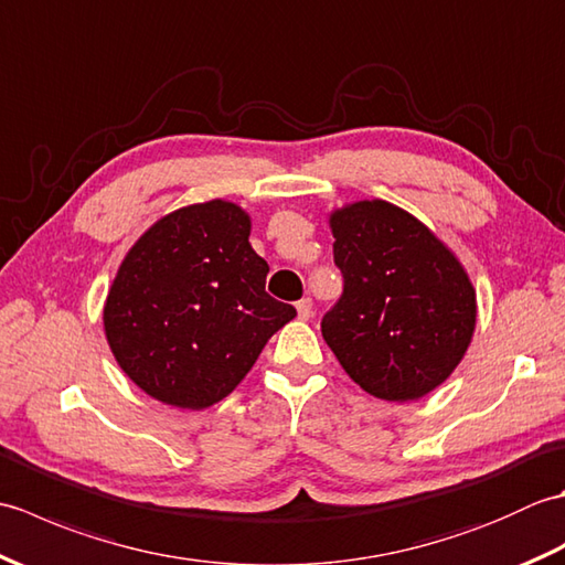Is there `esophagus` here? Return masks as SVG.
<instances>
[{
	"label": "esophagus",
	"mask_w": 565,
	"mask_h": 565,
	"mask_svg": "<svg viewBox=\"0 0 565 565\" xmlns=\"http://www.w3.org/2000/svg\"><path fill=\"white\" fill-rule=\"evenodd\" d=\"M296 310H298V318L308 320L310 316H313V301H310V298H301V301L296 303Z\"/></svg>",
	"instance_id": "34e87169"
}]
</instances>
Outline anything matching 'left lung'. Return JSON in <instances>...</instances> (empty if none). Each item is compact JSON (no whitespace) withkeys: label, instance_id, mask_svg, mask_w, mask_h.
I'll use <instances>...</instances> for the list:
<instances>
[{"label":"left lung","instance_id":"obj_1","mask_svg":"<svg viewBox=\"0 0 565 565\" xmlns=\"http://www.w3.org/2000/svg\"><path fill=\"white\" fill-rule=\"evenodd\" d=\"M330 227L344 291L322 316V338L369 395L423 398L471 344V279L427 225L388 201L350 203Z\"/></svg>","mask_w":565,"mask_h":565}]
</instances>
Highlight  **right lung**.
Wrapping results in <instances>:
<instances>
[{"label": "right lung", "mask_w": 565, "mask_h": 565, "mask_svg": "<svg viewBox=\"0 0 565 565\" xmlns=\"http://www.w3.org/2000/svg\"><path fill=\"white\" fill-rule=\"evenodd\" d=\"M269 264L231 201L179 209L130 247L106 296L104 330L128 379L154 401H223L296 308L264 291Z\"/></svg>", "instance_id": "add662e5"}]
</instances>
